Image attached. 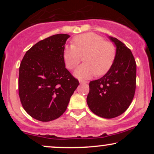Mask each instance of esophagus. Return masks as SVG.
Segmentation results:
<instances>
[{"label":"esophagus","instance_id":"esophagus-1","mask_svg":"<svg viewBox=\"0 0 154 154\" xmlns=\"http://www.w3.org/2000/svg\"><path fill=\"white\" fill-rule=\"evenodd\" d=\"M88 81H85V80H79V83L80 84H85V83H88Z\"/></svg>","mask_w":154,"mask_h":154}]
</instances>
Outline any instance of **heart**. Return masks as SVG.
Returning a JSON list of instances; mask_svg holds the SVG:
<instances>
[{"label": "heart", "mask_w": 154, "mask_h": 154, "mask_svg": "<svg viewBox=\"0 0 154 154\" xmlns=\"http://www.w3.org/2000/svg\"><path fill=\"white\" fill-rule=\"evenodd\" d=\"M74 45H66L63 51V59L69 69H74L85 56V63L75 72L77 78L84 79L106 74L114 64L116 56V48L100 35L88 32L76 36Z\"/></svg>", "instance_id": "b5f03b06"}]
</instances>
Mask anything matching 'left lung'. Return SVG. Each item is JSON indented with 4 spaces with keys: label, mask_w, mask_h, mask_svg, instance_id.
I'll use <instances>...</instances> for the list:
<instances>
[{
    "label": "left lung",
    "mask_w": 154,
    "mask_h": 154,
    "mask_svg": "<svg viewBox=\"0 0 154 154\" xmlns=\"http://www.w3.org/2000/svg\"><path fill=\"white\" fill-rule=\"evenodd\" d=\"M116 56L111 69L101 78L91 81L87 103L92 112L111 119L123 114L131 103L136 88V63L131 51L113 37Z\"/></svg>",
    "instance_id": "obj_1"
}]
</instances>
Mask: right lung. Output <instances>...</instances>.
Listing matches in <instances>:
<instances>
[{
  "instance_id": "obj_1",
  "label": "right lung",
  "mask_w": 154,
  "mask_h": 154,
  "mask_svg": "<svg viewBox=\"0 0 154 154\" xmlns=\"http://www.w3.org/2000/svg\"><path fill=\"white\" fill-rule=\"evenodd\" d=\"M66 34L40 40L26 52L19 66V95L26 112L49 122L66 111L79 82L65 67L63 51Z\"/></svg>"
}]
</instances>
